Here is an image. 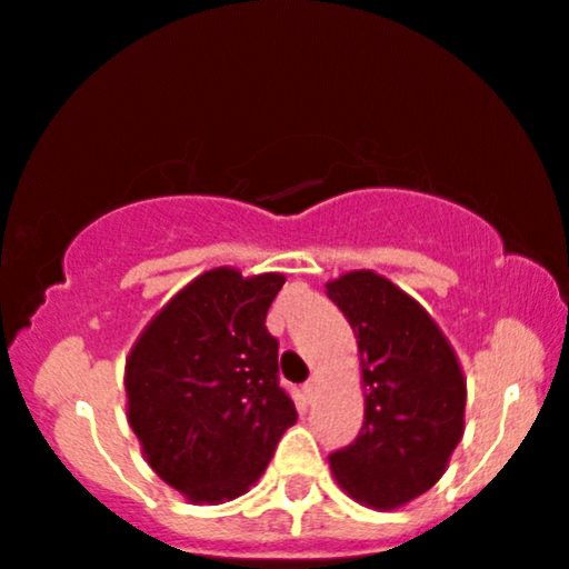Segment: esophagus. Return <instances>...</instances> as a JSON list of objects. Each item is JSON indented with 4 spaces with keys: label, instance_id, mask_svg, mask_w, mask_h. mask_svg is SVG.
Here are the masks:
<instances>
[{
    "label": "esophagus",
    "instance_id": "34e87169",
    "mask_svg": "<svg viewBox=\"0 0 569 569\" xmlns=\"http://www.w3.org/2000/svg\"><path fill=\"white\" fill-rule=\"evenodd\" d=\"M318 388H320V378L312 376L305 383V388H301V391H305V399L307 401H315V397H318Z\"/></svg>",
    "mask_w": 569,
    "mask_h": 569
}]
</instances>
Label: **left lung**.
I'll use <instances>...</instances> for the list:
<instances>
[{"label":"left lung","instance_id":"left-lung-1","mask_svg":"<svg viewBox=\"0 0 569 569\" xmlns=\"http://www.w3.org/2000/svg\"><path fill=\"white\" fill-rule=\"evenodd\" d=\"M326 289L357 336L365 388L362 428L330 470L359 505L405 507L438 483L465 433L462 368L436 320L388 278L351 270Z\"/></svg>","mask_w":569,"mask_h":569}]
</instances>
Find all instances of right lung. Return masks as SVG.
Wrapping results in <instances>:
<instances>
[{"instance_id": "obj_1", "label": "right lung", "mask_w": 569, "mask_h": 569, "mask_svg": "<svg viewBox=\"0 0 569 569\" xmlns=\"http://www.w3.org/2000/svg\"><path fill=\"white\" fill-rule=\"evenodd\" d=\"M286 278L201 272L154 315L126 359L128 422L164 483L193 505L254 486L297 407L264 328Z\"/></svg>"}]
</instances>
